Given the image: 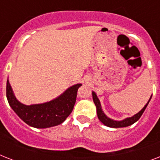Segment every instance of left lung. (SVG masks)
I'll list each match as a JSON object with an SVG mask.
<instances>
[{"instance_id": "left-lung-1", "label": "left lung", "mask_w": 160, "mask_h": 160, "mask_svg": "<svg viewBox=\"0 0 160 160\" xmlns=\"http://www.w3.org/2000/svg\"><path fill=\"white\" fill-rule=\"evenodd\" d=\"M92 97L93 100H94V103H95V106H96L97 116L99 118V119L100 120V122L102 124H105V126L110 127V128H123V127L129 126V125H131V124H133L134 123H135V122L139 120V119L141 117V115L143 114L145 109H146L147 105H149V101L151 100L152 95L149 98V101L147 102L146 105H144V108L140 111L138 112L137 114H135L133 116L128 117V118H125V119H122V120H114V119H110V118L107 116L106 114H105V112L103 111L102 107H101V105H100V100L97 97V95L95 94V91H92Z\"/></svg>"}]
</instances>
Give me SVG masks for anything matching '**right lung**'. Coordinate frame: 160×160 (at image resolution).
<instances>
[{
    "label": "right lung",
    "instance_id": "obj_1",
    "mask_svg": "<svg viewBox=\"0 0 160 160\" xmlns=\"http://www.w3.org/2000/svg\"><path fill=\"white\" fill-rule=\"evenodd\" d=\"M81 84L69 87L58 97L47 102L26 105L15 96L9 80L6 81V98L11 109L25 123L34 128L46 129L62 124L72 112Z\"/></svg>",
    "mask_w": 160,
    "mask_h": 160
}]
</instances>
